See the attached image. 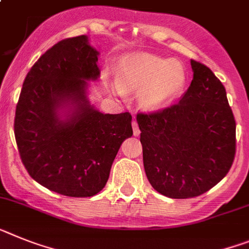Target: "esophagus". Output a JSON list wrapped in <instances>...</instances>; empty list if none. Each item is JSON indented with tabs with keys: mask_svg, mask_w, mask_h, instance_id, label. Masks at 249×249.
<instances>
[{
	"mask_svg": "<svg viewBox=\"0 0 249 249\" xmlns=\"http://www.w3.org/2000/svg\"><path fill=\"white\" fill-rule=\"evenodd\" d=\"M132 127H133V135L139 136L140 135V128H139V123H137V121H136V120L132 121Z\"/></svg>",
	"mask_w": 249,
	"mask_h": 249,
	"instance_id": "34e87169",
	"label": "esophagus"
}]
</instances>
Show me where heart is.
Returning <instances> with one entry per match:
<instances>
[{"label": "heart", "mask_w": 249, "mask_h": 249, "mask_svg": "<svg viewBox=\"0 0 249 249\" xmlns=\"http://www.w3.org/2000/svg\"><path fill=\"white\" fill-rule=\"evenodd\" d=\"M118 94L140 92L145 108L156 109L175 101L186 84L185 68L179 61L151 54H137L121 63L117 75Z\"/></svg>", "instance_id": "obj_1"}]
</instances>
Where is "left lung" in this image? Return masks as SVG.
<instances>
[{
  "label": "left lung",
  "instance_id": "8db88e82",
  "mask_svg": "<svg viewBox=\"0 0 249 249\" xmlns=\"http://www.w3.org/2000/svg\"><path fill=\"white\" fill-rule=\"evenodd\" d=\"M194 78L179 102L137 113L148 181L173 199L199 196L231 170L235 120L226 88L207 65L191 60Z\"/></svg>",
  "mask_w": 249,
  "mask_h": 249
}]
</instances>
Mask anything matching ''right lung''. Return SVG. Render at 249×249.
Segmentation results:
<instances>
[{
    "instance_id": "right-lung-1",
    "label": "right lung",
    "mask_w": 249,
    "mask_h": 249,
    "mask_svg": "<svg viewBox=\"0 0 249 249\" xmlns=\"http://www.w3.org/2000/svg\"><path fill=\"white\" fill-rule=\"evenodd\" d=\"M97 61L86 35L61 40L31 67L16 106L15 139L23 166L35 181L65 196L98 194L122 142L133 135L128 112L103 114L87 99V80L99 76ZM63 105L74 107L64 121Z\"/></svg>"
}]
</instances>
